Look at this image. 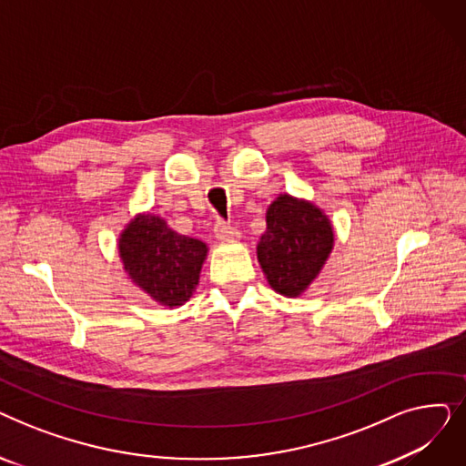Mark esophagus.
Listing matches in <instances>:
<instances>
[{
    "label": "esophagus",
    "mask_w": 466,
    "mask_h": 466,
    "mask_svg": "<svg viewBox=\"0 0 466 466\" xmlns=\"http://www.w3.org/2000/svg\"><path fill=\"white\" fill-rule=\"evenodd\" d=\"M215 238L220 241H228V239H238L239 232L236 227H232L230 223H225V220H217L215 227H213Z\"/></svg>",
    "instance_id": "34e87169"
}]
</instances>
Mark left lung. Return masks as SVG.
Listing matches in <instances>:
<instances>
[{
    "instance_id": "1",
    "label": "left lung",
    "mask_w": 466,
    "mask_h": 466,
    "mask_svg": "<svg viewBox=\"0 0 466 466\" xmlns=\"http://www.w3.org/2000/svg\"><path fill=\"white\" fill-rule=\"evenodd\" d=\"M266 223L257 255L268 283L279 295L299 297L332 249V227L321 209L289 194L268 208Z\"/></svg>"
}]
</instances>
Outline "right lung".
I'll list each match as a JSON object with an SVG mask.
<instances>
[{"label": "right lung", "mask_w": 466, "mask_h": 466, "mask_svg": "<svg viewBox=\"0 0 466 466\" xmlns=\"http://www.w3.org/2000/svg\"><path fill=\"white\" fill-rule=\"evenodd\" d=\"M118 251L134 283L171 308L190 299L208 248L174 232L160 217L141 215L122 232Z\"/></svg>", "instance_id": "right-lung-1"}]
</instances>
